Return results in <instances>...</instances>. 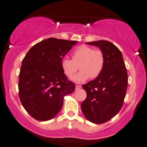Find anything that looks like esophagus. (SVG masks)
<instances>
[{
  "instance_id": "obj_1",
  "label": "esophagus",
  "mask_w": 147,
  "mask_h": 147,
  "mask_svg": "<svg viewBox=\"0 0 147 147\" xmlns=\"http://www.w3.org/2000/svg\"><path fill=\"white\" fill-rule=\"evenodd\" d=\"M81 85H76V90H79V89H81Z\"/></svg>"
}]
</instances>
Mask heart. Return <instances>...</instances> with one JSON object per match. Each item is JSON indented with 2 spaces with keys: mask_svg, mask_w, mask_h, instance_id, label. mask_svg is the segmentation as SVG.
I'll use <instances>...</instances> for the list:
<instances>
[{
  "mask_svg": "<svg viewBox=\"0 0 147 147\" xmlns=\"http://www.w3.org/2000/svg\"><path fill=\"white\" fill-rule=\"evenodd\" d=\"M72 59L63 57L61 67L64 75L68 78L72 77L79 68L81 71L72 78L77 83L83 82L89 78L92 79L97 78L102 72L105 65V56L102 51L94 49L85 45L74 50Z\"/></svg>",
  "mask_w": 147,
  "mask_h": 147,
  "instance_id": "heart-1",
  "label": "heart"
}]
</instances>
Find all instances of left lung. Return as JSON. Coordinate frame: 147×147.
Returning a JSON list of instances; mask_svg holds the SVG:
<instances>
[{"mask_svg":"<svg viewBox=\"0 0 147 147\" xmlns=\"http://www.w3.org/2000/svg\"><path fill=\"white\" fill-rule=\"evenodd\" d=\"M97 46L105 56L102 72L96 79L83 85L87 97L81 110L87 120L104 123L115 117L121 109L127 91L128 77L121 52L108 40L88 42Z\"/></svg>","mask_w":147,"mask_h":147,"instance_id":"left-lung-1","label":"left lung"}]
</instances>
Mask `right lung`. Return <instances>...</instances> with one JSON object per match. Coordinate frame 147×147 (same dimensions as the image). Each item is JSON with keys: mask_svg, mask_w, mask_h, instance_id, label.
I'll return each instance as SVG.
<instances>
[{"mask_svg": "<svg viewBox=\"0 0 147 147\" xmlns=\"http://www.w3.org/2000/svg\"><path fill=\"white\" fill-rule=\"evenodd\" d=\"M77 41L49 38L30 48L22 62L19 98L38 121L53 119L62 108L65 96L75 90L61 67V60Z\"/></svg>", "mask_w": 147, "mask_h": 147, "instance_id": "add662e5", "label": "right lung"}]
</instances>
